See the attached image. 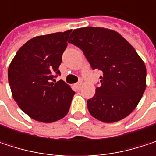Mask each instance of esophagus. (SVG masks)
<instances>
[{
    "mask_svg": "<svg viewBox=\"0 0 156 156\" xmlns=\"http://www.w3.org/2000/svg\"><path fill=\"white\" fill-rule=\"evenodd\" d=\"M82 85H83V83H82V81H78V83H76L75 84V87H77V88H80L81 87H82Z\"/></svg>",
    "mask_w": 156,
    "mask_h": 156,
    "instance_id": "34e87169",
    "label": "esophagus"
}]
</instances>
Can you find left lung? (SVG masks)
<instances>
[{
	"label": "left lung",
	"mask_w": 156,
	"mask_h": 156,
	"mask_svg": "<svg viewBox=\"0 0 156 156\" xmlns=\"http://www.w3.org/2000/svg\"><path fill=\"white\" fill-rule=\"evenodd\" d=\"M69 42L79 48L93 69L102 72L100 86L87 100L92 116L113 123L136 108L146 87L144 61L118 32L104 28L74 30Z\"/></svg>",
	"instance_id": "8db88e82"
}]
</instances>
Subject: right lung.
<instances>
[{"instance_id": "obj_1", "label": "right lung", "mask_w": 156, "mask_h": 156, "mask_svg": "<svg viewBox=\"0 0 156 156\" xmlns=\"http://www.w3.org/2000/svg\"><path fill=\"white\" fill-rule=\"evenodd\" d=\"M71 30L35 37L16 53L8 69L12 97L31 118L51 123L69 112L75 92L63 80L58 67Z\"/></svg>"}]
</instances>
